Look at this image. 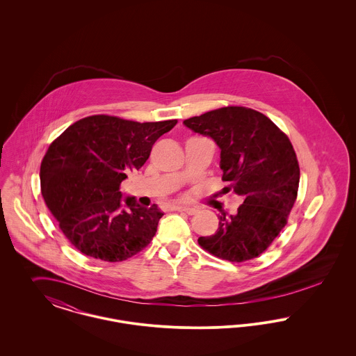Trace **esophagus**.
I'll return each instance as SVG.
<instances>
[{
  "instance_id": "1",
  "label": "esophagus",
  "mask_w": 356,
  "mask_h": 356,
  "mask_svg": "<svg viewBox=\"0 0 356 356\" xmlns=\"http://www.w3.org/2000/svg\"><path fill=\"white\" fill-rule=\"evenodd\" d=\"M173 211H179V212H184L186 215H195L197 212L196 208H191V207H180V205H176L173 207Z\"/></svg>"
}]
</instances>
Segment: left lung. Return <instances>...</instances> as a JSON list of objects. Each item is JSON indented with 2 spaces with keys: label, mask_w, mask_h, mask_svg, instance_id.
<instances>
[{
  "label": "left lung",
  "mask_w": 356,
  "mask_h": 356,
  "mask_svg": "<svg viewBox=\"0 0 356 356\" xmlns=\"http://www.w3.org/2000/svg\"><path fill=\"white\" fill-rule=\"evenodd\" d=\"M196 134L220 148L224 193L243 204L236 215L221 211L215 235L199 237L209 254L232 263L263 254L287 224L299 188L300 170L287 135L263 113L245 106H225L184 120Z\"/></svg>",
  "instance_id": "left-lung-1"
}]
</instances>
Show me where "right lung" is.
I'll return each instance as SVG.
<instances>
[{
    "instance_id": "1",
    "label": "right lung",
    "mask_w": 356,
    "mask_h": 356,
    "mask_svg": "<svg viewBox=\"0 0 356 356\" xmlns=\"http://www.w3.org/2000/svg\"><path fill=\"white\" fill-rule=\"evenodd\" d=\"M177 120L137 122L95 115L79 120L45 153L41 193L60 229L81 254L104 261H122L143 251L164 215L121 199L127 173L148 160L152 145Z\"/></svg>"
}]
</instances>
